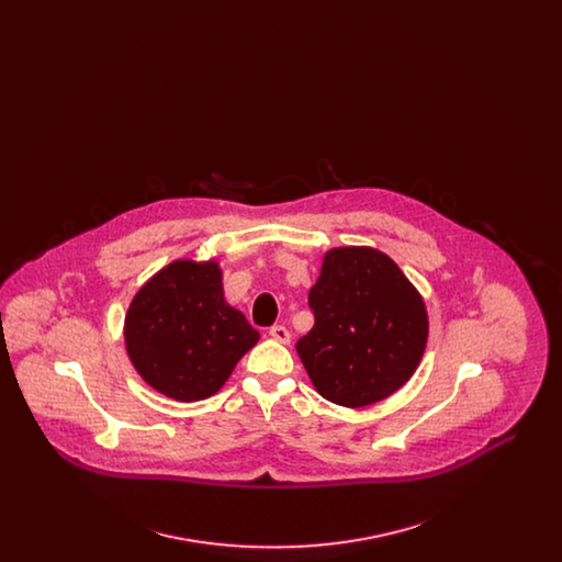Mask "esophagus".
<instances>
[{"mask_svg":"<svg viewBox=\"0 0 562 562\" xmlns=\"http://www.w3.org/2000/svg\"><path fill=\"white\" fill-rule=\"evenodd\" d=\"M269 337L276 339V341H280V344H291V333H289V328L282 326V324L271 326V328H269Z\"/></svg>","mask_w":562,"mask_h":562,"instance_id":"esophagus-1","label":"esophagus"}]
</instances>
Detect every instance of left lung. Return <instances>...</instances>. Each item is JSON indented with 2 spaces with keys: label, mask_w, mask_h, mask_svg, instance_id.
I'll return each mask as SVG.
<instances>
[{
  "label": "left lung",
  "mask_w": 562,
  "mask_h": 562,
  "mask_svg": "<svg viewBox=\"0 0 562 562\" xmlns=\"http://www.w3.org/2000/svg\"><path fill=\"white\" fill-rule=\"evenodd\" d=\"M310 307L316 322L296 341V353L322 398L362 408L392 396L419 367L428 312L385 252L328 250Z\"/></svg>",
  "instance_id": "1"
}]
</instances>
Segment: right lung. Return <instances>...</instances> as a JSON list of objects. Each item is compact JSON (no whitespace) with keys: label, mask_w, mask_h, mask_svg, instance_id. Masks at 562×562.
<instances>
[{"label":"right lung","mask_w":562,"mask_h":562,"mask_svg":"<svg viewBox=\"0 0 562 562\" xmlns=\"http://www.w3.org/2000/svg\"><path fill=\"white\" fill-rule=\"evenodd\" d=\"M216 261H172L134 294L124 322L131 362L154 390L181 402L211 398L259 341L223 299Z\"/></svg>","instance_id":"right-lung-1"}]
</instances>
